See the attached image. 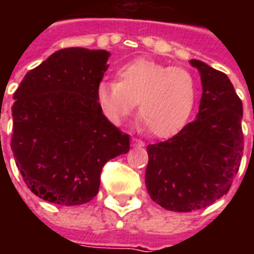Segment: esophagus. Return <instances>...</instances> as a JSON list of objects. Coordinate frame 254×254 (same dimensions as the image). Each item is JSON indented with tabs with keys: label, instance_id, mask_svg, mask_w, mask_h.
Here are the masks:
<instances>
[{
	"label": "esophagus",
	"instance_id": "1",
	"mask_svg": "<svg viewBox=\"0 0 254 254\" xmlns=\"http://www.w3.org/2000/svg\"><path fill=\"white\" fill-rule=\"evenodd\" d=\"M132 145L133 147H144V143L141 140H138V138L132 137Z\"/></svg>",
	"mask_w": 254,
	"mask_h": 254
}]
</instances>
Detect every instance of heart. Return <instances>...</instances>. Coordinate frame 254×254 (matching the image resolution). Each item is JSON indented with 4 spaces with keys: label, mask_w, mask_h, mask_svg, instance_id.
<instances>
[{
    "label": "heart",
    "mask_w": 254,
    "mask_h": 254,
    "mask_svg": "<svg viewBox=\"0 0 254 254\" xmlns=\"http://www.w3.org/2000/svg\"><path fill=\"white\" fill-rule=\"evenodd\" d=\"M116 78V83L102 81L96 91L111 122L121 124L137 103L138 121L155 137H170L185 127L197 95L188 69L138 58L120 67Z\"/></svg>",
    "instance_id": "obj_1"
}]
</instances>
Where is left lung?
Masks as SVG:
<instances>
[{
  "label": "left lung",
  "mask_w": 254,
  "mask_h": 254,
  "mask_svg": "<svg viewBox=\"0 0 254 254\" xmlns=\"http://www.w3.org/2000/svg\"><path fill=\"white\" fill-rule=\"evenodd\" d=\"M190 64L202 84L196 120L147 147V190L156 204L176 212L201 209L223 197L244 152L242 102L230 78L201 61Z\"/></svg>",
  "instance_id": "obj_1"
}]
</instances>
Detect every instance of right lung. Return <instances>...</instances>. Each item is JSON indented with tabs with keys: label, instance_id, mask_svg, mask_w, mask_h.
Here are the masks:
<instances>
[{
	"label": "right lung",
	"instance_id": "add662e5",
	"mask_svg": "<svg viewBox=\"0 0 254 254\" xmlns=\"http://www.w3.org/2000/svg\"><path fill=\"white\" fill-rule=\"evenodd\" d=\"M109 57L106 50L61 49L13 94L10 148L25 185L46 201H91L106 162L129 151V134L103 116L96 96Z\"/></svg>",
	"mask_w": 254,
	"mask_h": 254
}]
</instances>
